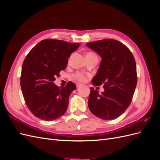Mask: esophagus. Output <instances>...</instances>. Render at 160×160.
<instances>
[{"label": "esophagus", "mask_w": 160, "mask_h": 160, "mask_svg": "<svg viewBox=\"0 0 160 160\" xmlns=\"http://www.w3.org/2000/svg\"><path fill=\"white\" fill-rule=\"evenodd\" d=\"M81 85H81V84H80V83H77V88H80V87H81Z\"/></svg>", "instance_id": "1"}]
</instances>
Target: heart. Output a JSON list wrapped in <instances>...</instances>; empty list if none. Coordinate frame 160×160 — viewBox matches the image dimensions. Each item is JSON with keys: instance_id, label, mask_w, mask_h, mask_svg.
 <instances>
[{"instance_id": "heart-1", "label": "heart", "mask_w": 160, "mask_h": 160, "mask_svg": "<svg viewBox=\"0 0 160 160\" xmlns=\"http://www.w3.org/2000/svg\"><path fill=\"white\" fill-rule=\"evenodd\" d=\"M89 53H92V52H89ZM74 78L75 79H77V81H81V82H83L85 80V77L84 76V75H83L82 73H80V72H77L76 74H75Z\"/></svg>"}]
</instances>
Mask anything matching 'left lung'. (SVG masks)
I'll use <instances>...</instances> for the list:
<instances>
[{"instance_id": "left-lung-1", "label": "left lung", "mask_w": 160, "mask_h": 160, "mask_svg": "<svg viewBox=\"0 0 160 160\" xmlns=\"http://www.w3.org/2000/svg\"><path fill=\"white\" fill-rule=\"evenodd\" d=\"M101 57L98 72L92 79L94 85H103L99 93L91 88L88 106L97 117L112 120L128 109L137 85L135 59L125 45L114 39H103L86 44Z\"/></svg>"}]
</instances>
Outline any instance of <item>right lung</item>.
<instances>
[{"label": "right lung", "mask_w": 160, "mask_h": 160, "mask_svg": "<svg viewBox=\"0 0 160 160\" xmlns=\"http://www.w3.org/2000/svg\"><path fill=\"white\" fill-rule=\"evenodd\" d=\"M80 45L45 39L27 55L22 67L21 87L28 108L37 118L50 122L66 112L69 98L76 85L69 81L65 87L59 88L54 81L66 68L71 53Z\"/></svg>", "instance_id": "right-lung-1"}]
</instances>
